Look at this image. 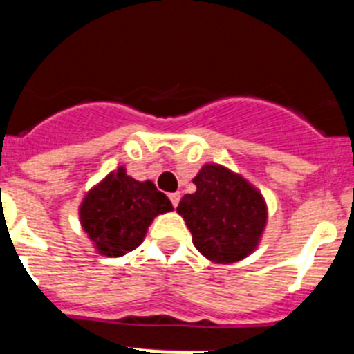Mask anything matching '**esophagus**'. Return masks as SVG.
Returning <instances> with one entry per match:
<instances>
[{"label": "esophagus", "mask_w": 354, "mask_h": 354, "mask_svg": "<svg viewBox=\"0 0 354 354\" xmlns=\"http://www.w3.org/2000/svg\"><path fill=\"white\" fill-rule=\"evenodd\" d=\"M170 200H171V205H174V207H177V205H179V200H180V193L179 192L171 193Z\"/></svg>", "instance_id": "34e87169"}]
</instances>
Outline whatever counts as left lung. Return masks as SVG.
I'll list each match as a JSON object with an SVG mask.
<instances>
[{
	"mask_svg": "<svg viewBox=\"0 0 354 354\" xmlns=\"http://www.w3.org/2000/svg\"><path fill=\"white\" fill-rule=\"evenodd\" d=\"M193 184L196 192L183 196L177 212L186 221L195 248L216 264H232L252 255L268 223L262 193L218 162H205Z\"/></svg>",
	"mask_w": 354,
	"mask_h": 354,
	"instance_id": "1",
	"label": "left lung"
}]
</instances>
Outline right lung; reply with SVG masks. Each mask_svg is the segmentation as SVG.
Instances as JSON below:
<instances>
[{"mask_svg": "<svg viewBox=\"0 0 354 354\" xmlns=\"http://www.w3.org/2000/svg\"><path fill=\"white\" fill-rule=\"evenodd\" d=\"M170 211L171 202L152 180L133 179L118 167L81 200L80 223L101 255L122 257L142 245L156 216Z\"/></svg>", "mask_w": 354, "mask_h": 354, "instance_id": "right-lung-1", "label": "right lung"}]
</instances>
